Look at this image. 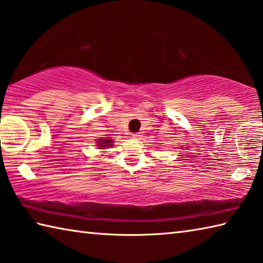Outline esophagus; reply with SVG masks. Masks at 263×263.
<instances>
[{
    "label": "esophagus",
    "instance_id": "obj_1",
    "mask_svg": "<svg viewBox=\"0 0 263 263\" xmlns=\"http://www.w3.org/2000/svg\"><path fill=\"white\" fill-rule=\"evenodd\" d=\"M130 136H132L133 138H136V137H138L140 135H138L137 133H133V134H130Z\"/></svg>",
    "mask_w": 263,
    "mask_h": 263
}]
</instances>
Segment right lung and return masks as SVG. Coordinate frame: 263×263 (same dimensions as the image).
I'll use <instances>...</instances> for the list:
<instances>
[{"mask_svg":"<svg viewBox=\"0 0 263 263\" xmlns=\"http://www.w3.org/2000/svg\"><path fill=\"white\" fill-rule=\"evenodd\" d=\"M113 141L111 138H100V140H97V146L98 148H106V147H111L113 144Z\"/></svg>","mask_w":263,"mask_h":263,"instance_id":"obj_1","label":"right lung"}]
</instances>
